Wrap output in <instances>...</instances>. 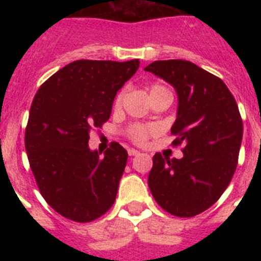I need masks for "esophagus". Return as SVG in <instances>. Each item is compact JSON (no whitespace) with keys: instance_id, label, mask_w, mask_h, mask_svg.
Listing matches in <instances>:
<instances>
[{"instance_id":"obj_1","label":"esophagus","mask_w":261,"mask_h":261,"mask_svg":"<svg viewBox=\"0 0 261 261\" xmlns=\"http://www.w3.org/2000/svg\"><path fill=\"white\" fill-rule=\"evenodd\" d=\"M139 151L137 150V149H128V155H131V157H134V155H138Z\"/></svg>"}]
</instances>
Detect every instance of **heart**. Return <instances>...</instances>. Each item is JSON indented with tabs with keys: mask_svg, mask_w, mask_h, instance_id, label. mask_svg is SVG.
Instances as JSON below:
<instances>
[{
	"mask_svg": "<svg viewBox=\"0 0 261 261\" xmlns=\"http://www.w3.org/2000/svg\"><path fill=\"white\" fill-rule=\"evenodd\" d=\"M163 94H171V92H169L165 87H163V85H159V84H154V85H151V87L149 88V96H150V100L159 97V96H163ZM122 98H123V93H119L118 96H116V98H115V107H119L120 104H122ZM147 134H149V131H147V128H145L143 126H134L130 131L131 139L137 143L145 142L147 138Z\"/></svg>",
	"mask_w": 261,
	"mask_h": 261,
	"instance_id": "1",
	"label": "heart"
}]
</instances>
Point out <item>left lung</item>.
<instances>
[{"label":"left lung","instance_id":"1","mask_svg":"<svg viewBox=\"0 0 261 261\" xmlns=\"http://www.w3.org/2000/svg\"><path fill=\"white\" fill-rule=\"evenodd\" d=\"M145 70L176 90L172 143L184 146L180 160L155 153L147 184L169 214L195 217L221 198L236 172L243 141L239 106L222 80L190 61H155Z\"/></svg>","mask_w":261,"mask_h":261}]
</instances>
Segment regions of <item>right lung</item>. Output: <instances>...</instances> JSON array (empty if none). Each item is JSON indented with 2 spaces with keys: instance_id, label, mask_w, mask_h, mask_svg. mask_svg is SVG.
Returning <instances> with one entry per match:
<instances>
[{
  "instance_id": "obj_1",
  "label": "right lung",
  "mask_w": 261,
  "mask_h": 261,
  "mask_svg": "<svg viewBox=\"0 0 261 261\" xmlns=\"http://www.w3.org/2000/svg\"><path fill=\"white\" fill-rule=\"evenodd\" d=\"M139 61H75L36 92L25 128V150L40 194L58 214L90 222L114 204L127 163L118 142L90 150L89 133L111 116L118 90Z\"/></svg>"
}]
</instances>
